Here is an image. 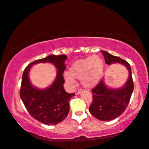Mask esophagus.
Wrapping results in <instances>:
<instances>
[{"instance_id":"34e87169","label":"esophagus","mask_w":149,"mask_h":149,"mask_svg":"<svg viewBox=\"0 0 149 149\" xmlns=\"http://www.w3.org/2000/svg\"><path fill=\"white\" fill-rule=\"evenodd\" d=\"M81 91H82V89L77 88L76 90L75 91V93H76V95H78V94H80V93H81Z\"/></svg>"}]
</instances>
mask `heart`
<instances>
[{"mask_svg": "<svg viewBox=\"0 0 149 149\" xmlns=\"http://www.w3.org/2000/svg\"><path fill=\"white\" fill-rule=\"evenodd\" d=\"M103 69L104 64L100 56H88L73 63L69 69V73H65V78L71 84L74 82V78L79 79L83 86L90 88L100 80Z\"/></svg>", "mask_w": 149, "mask_h": 149, "instance_id": "heart-1", "label": "heart"}]
</instances>
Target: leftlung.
Masks as SVG:
<instances>
[{"instance_id":"obj_1","label":"left lung","mask_w":149,"mask_h":149,"mask_svg":"<svg viewBox=\"0 0 149 149\" xmlns=\"http://www.w3.org/2000/svg\"><path fill=\"white\" fill-rule=\"evenodd\" d=\"M101 52L107 64L121 63L128 69L130 73L127 82L121 88H108L102 80L91 90L93 92V101L89 106V112L97 119L107 121L118 117L125 110L134 91V82L131 66L125 60L113 56L106 51Z\"/></svg>"}]
</instances>
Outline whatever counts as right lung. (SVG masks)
I'll return each mask as SVG.
<instances>
[{
    "label": "right lung",
    "mask_w": 149,
    "mask_h": 149,
    "mask_svg": "<svg viewBox=\"0 0 149 149\" xmlns=\"http://www.w3.org/2000/svg\"><path fill=\"white\" fill-rule=\"evenodd\" d=\"M67 57L65 54L49 55L30 63L24 71L19 95L32 117L43 124L59 123L68 115L69 100L75 93H67L63 86L65 79L63 74L66 69L64 63ZM38 62H52L58 69L56 80L52 86L45 90L35 88L28 80L27 73L29 68Z\"/></svg>",
    "instance_id": "obj_1"
}]
</instances>
